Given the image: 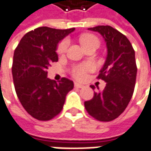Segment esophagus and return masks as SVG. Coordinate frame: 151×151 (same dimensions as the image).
<instances>
[{
  "instance_id": "obj_1",
  "label": "esophagus",
  "mask_w": 151,
  "mask_h": 151,
  "mask_svg": "<svg viewBox=\"0 0 151 151\" xmlns=\"http://www.w3.org/2000/svg\"><path fill=\"white\" fill-rule=\"evenodd\" d=\"M74 87H75V88H84V86L83 85V84L78 83H74Z\"/></svg>"
}]
</instances>
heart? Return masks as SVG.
<instances>
[{
    "instance_id": "1",
    "label": "heart",
    "mask_w": 151,
    "mask_h": 151,
    "mask_svg": "<svg viewBox=\"0 0 151 151\" xmlns=\"http://www.w3.org/2000/svg\"><path fill=\"white\" fill-rule=\"evenodd\" d=\"M80 41L83 46L85 47V49H88V48H89L90 47H93V46L98 47L99 44V41L98 39V37L96 36L93 35V34L83 35L80 37ZM68 44H69V41L68 39H63L62 42H60L58 47H57L58 54H64L67 52ZM93 69H94V66H93V63H84L73 65L72 67L70 72L72 76L74 78L81 80V79H83L85 78L88 73L91 72Z\"/></svg>"
}]
</instances>
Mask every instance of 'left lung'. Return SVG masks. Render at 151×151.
<instances>
[{"label": "left lung", "instance_id": "obj_1", "mask_svg": "<svg viewBox=\"0 0 151 151\" xmlns=\"http://www.w3.org/2000/svg\"><path fill=\"white\" fill-rule=\"evenodd\" d=\"M88 30L99 32L106 42V62L97 77L106 82V86L103 91L94 92L93 99L84 102V107L95 119L109 122L124 111L132 98L137 74L134 50L127 37L110 26ZM90 87L94 89V86Z\"/></svg>", "mask_w": 151, "mask_h": 151}]
</instances>
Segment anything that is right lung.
I'll return each instance as SVG.
<instances>
[{
	"mask_svg": "<svg viewBox=\"0 0 151 151\" xmlns=\"http://www.w3.org/2000/svg\"><path fill=\"white\" fill-rule=\"evenodd\" d=\"M74 29L37 27L25 34L15 49L12 68L15 90L25 110L36 119L47 121L57 116L73 88V82L67 78L58 83L47 78V69L58 60L59 41Z\"/></svg>",
	"mask_w": 151,
	"mask_h": 151,
	"instance_id": "obj_1",
	"label": "right lung"
}]
</instances>
